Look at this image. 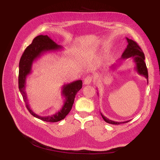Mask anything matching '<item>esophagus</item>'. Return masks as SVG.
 Here are the masks:
<instances>
[{
	"instance_id": "34e87169",
	"label": "esophagus",
	"mask_w": 160,
	"mask_h": 160,
	"mask_svg": "<svg viewBox=\"0 0 160 160\" xmlns=\"http://www.w3.org/2000/svg\"><path fill=\"white\" fill-rule=\"evenodd\" d=\"M93 81V77L92 76H88V77L84 79V83L85 85H89L91 83V82Z\"/></svg>"
}]
</instances>
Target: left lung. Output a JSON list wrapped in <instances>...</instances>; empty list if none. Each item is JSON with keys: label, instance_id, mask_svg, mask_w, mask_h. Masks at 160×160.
Here are the masks:
<instances>
[{"label": "left lung", "instance_id": "obj_1", "mask_svg": "<svg viewBox=\"0 0 160 160\" xmlns=\"http://www.w3.org/2000/svg\"><path fill=\"white\" fill-rule=\"evenodd\" d=\"M127 40L128 42V45L124 50V52L122 53L121 58H120V61L119 62L121 63V62L122 60H126L128 58H132L134 63H136V67L135 69L138 72V73L140 75L143 76L145 77L147 80V83L148 82V71L147 68L146 66V63H145V55L142 50L140 48V47L138 45L136 42L134 41L128 39L127 38ZM117 66V64L113 65L111 67V69H115L116 67ZM100 114L102 115V117L104 121L109 124H120L121 123H125V122H128L130 121H124V122H117V121H113L112 120H110L108 119L107 117L104 116L102 113L100 112Z\"/></svg>", "mask_w": 160, "mask_h": 160}]
</instances>
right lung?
Returning a JSON list of instances; mask_svg holds the SVG:
<instances>
[{"mask_svg": "<svg viewBox=\"0 0 160 160\" xmlns=\"http://www.w3.org/2000/svg\"><path fill=\"white\" fill-rule=\"evenodd\" d=\"M62 48L61 46L57 45L48 36L39 35L33 39L32 43L25 49L19 62V89L26 104V106L29 112L33 117L46 122H56L65 118L71 110L77 92L82 87V81L78 80L67 84H64L62 88V94L65 100L62 109L54 115L44 117L37 115L30 108L28 103L27 95L25 91L27 77L31 73L33 62L36 61L42 54L47 52L58 51Z\"/></svg>", "mask_w": 160, "mask_h": 160, "instance_id": "obj_1", "label": "right lung"}]
</instances>
